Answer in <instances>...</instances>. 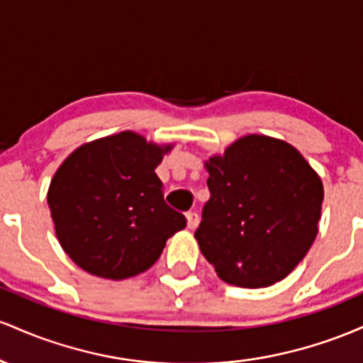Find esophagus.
<instances>
[{
    "label": "esophagus",
    "instance_id": "obj_1",
    "mask_svg": "<svg viewBox=\"0 0 363 363\" xmlns=\"http://www.w3.org/2000/svg\"><path fill=\"white\" fill-rule=\"evenodd\" d=\"M199 225V214L197 213H186V228L195 230Z\"/></svg>",
    "mask_w": 363,
    "mask_h": 363
}]
</instances>
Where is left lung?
<instances>
[{
    "label": "left lung",
    "instance_id": "1",
    "mask_svg": "<svg viewBox=\"0 0 363 363\" xmlns=\"http://www.w3.org/2000/svg\"><path fill=\"white\" fill-rule=\"evenodd\" d=\"M211 199L195 240L225 283L264 288L286 278L319 231L324 186L291 144L250 133L203 162Z\"/></svg>",
    "mask_w": 363,
    "mask_h": 363
}]
</instances>
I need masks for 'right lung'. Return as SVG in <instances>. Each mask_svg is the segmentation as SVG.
<instances>
[{
  "instance_id": "obj_1",
  "label": "right lung",
  "mask_w": 363,
  "mask_h": 363,
  "mask_svg": "<svg viewBox=\"0 0 363 363\" xmlns=\"http://www.w3.org/2000/svg\"><path fill=\"white\" fill-rule=\"evenodd\" d=\"M171 149L127 130L82 144L61 162L48 206L56 238L77 266L97 278H132L185 228L154 171Z\"/></svg>"
}]
</instances>
